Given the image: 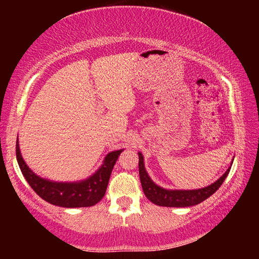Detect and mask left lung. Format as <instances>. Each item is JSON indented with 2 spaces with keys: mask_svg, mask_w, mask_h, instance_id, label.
I'll use <instances>...</instances> for the list:
<instances>
[{
  "mask_svg": "<svg viewBox=\"0 0 259 259\" xmlns=\"http://www.w3.org/2000/svg\"><path fill=\"white\" fill-rule=\"evenodd\" d=\"M139 156V178L142 183L143 191L145 193L146 198L152 201L154 204L162 205V207H191V205L199 204L211 196L216 192L230 172V169L226 170V172L223 176L212 183L211 185L198 190H165L157 186L148 176L145 166H144V157L142 153H138Z\"/></svg>",
  "mask_w": 259,
  "mask_h": 259,
  "instance_id": "8db88e82",
  "label": "left lung"
}]
</instances>
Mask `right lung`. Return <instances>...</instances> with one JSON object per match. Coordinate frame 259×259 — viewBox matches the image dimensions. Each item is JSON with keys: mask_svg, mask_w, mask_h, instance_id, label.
<instances>
[{"mask_svg": "<svg viewBox=\"0 0 259 259\" xmlns=\"http://www.w3.org/2000/svg\"><path fill=\"white\" fill-rule=\"evenodd\" d=\"M123 150L113 151L105 157L104 163L93 176L81 182L59 183L51 182L35 175L25 163L20 154L18 140L16 145V155L24 177L34 192L51 204L64 208L91 207L104 198L111 177L113 166Z\"/></svg>", "mask_w": 259, "mask_h": 259, "instance_id": "obj_1", "label": "right lung"}]
</instances>
